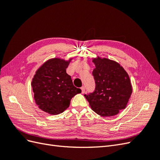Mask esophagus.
I'll return each instance as SVG.
<instances>
[{
	"label": "esophagus",
	"mask_w": 160,
	"mask_h": 160,
	"mask_svg": "<svg viewBox=\"0 0 160 160\" xmlns=\"http://www.w3.org/2000/svg\"><path fill=\"white\" fill-rule=\"evenodd\" d=\"M81 93H85V87H82V88H81Z\"/></svg>",
	"instance_id": "esophagus-1"
}]
</instances>
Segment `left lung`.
<instances>
[{"mask_svg": "<svg viewBox=\"0 0 160 160\" xmlns=\"http://www.w3.org/2000/svg\"><path fill=\"white\" fill-rule=\"evenodd\" d=\"M93 62L95 65L92 72L95 88L84 96L96 113L103 117L117 115L126 108L132 93L129 75L114 61L98 57Z\"/></svg>", "mask_w": 160, "mask_h": 160, "instance_id": "1", "label": "left lung"}]
</instances>
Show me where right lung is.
Here are the masks:
<instances>
[{
	"mask_svg": "<svg viewBox=\"0 0 160 160\" xmlns=\"http://www.w3.org/2000/svg\"><path fill=\"white\" fill-rule=\"evenodd\" d=\"M71 59L55 58L46 61L37 71L31 85L34 99L41 110L51 115L63 112L71 99L81 92L73 85L66 69Z\"/></svg>",
	"mask_w": 160,
	"mask_h": 160,
	"instance_id": "1",
	"label": "right lung"
}]
</instances>
